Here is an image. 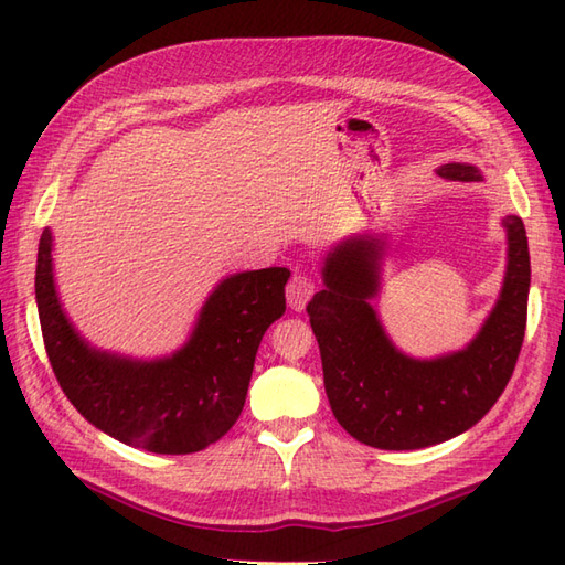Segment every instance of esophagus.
I'll return each mask as SVG.
<instances>
[{"label":"esophagus","mask_w":565,"mask_h":565,"mask_svg":"<svg viewBox=\"0 0 565 565\" xmlns=\"http://www.w3.org/2000/svg\"><path fill=\"white\" fill-rule=\"evenodd\" d=\"M312 291H315V284L308 277V274L296 271L294 277H291V281H288V286H286L288 306H291L294 310H303L306 303L310 300V296H312Z\"/></svg>","instance_id":"1"}]
</instances>
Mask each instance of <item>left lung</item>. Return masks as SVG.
<instances>
[{"instance_id": "obj_1", "label": "left lung", "mask_w": 565, "mask_h": 565, "mask_svg": "<svg viewBox=\"0 0 565 565\" xmlns=\"http://www.w3.org/2000/svg\"><path fill=\"white\" fill-rule=\"evenodd\" d=\"M448 180H481L475 166L438 168ZM508 269L501 298L471 344L416 361L390 342L371 306L383 243L356 235L322 267L324 288L308 303L320 344L324 392L349 436L380 450H418L479 424L503 395L527 327L530 247L520 216H505Z\"/></svg>"}]
</instances>
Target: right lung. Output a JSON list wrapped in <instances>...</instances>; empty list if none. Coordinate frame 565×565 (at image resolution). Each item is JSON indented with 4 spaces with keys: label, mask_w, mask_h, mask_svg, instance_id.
Wrapping results in <instances>:
<instances>
[{
    "label": "right lung",
    "mask_w": 565,
    "mask_h": 565,
    "mask_svg": "<svg viewBox=\"0 0 565 565\" xmlns=\"http://www.w3.org/2000/svg\"><path fill=\"white\" fill-rule=\"evenodd\" d=\"M286 267L233 274L209 296L190 342L161 361L90 349L52 279V235L38 245L35 300L47 359L67 399L115 440L159 455L200 452L238 422L257 347L286 310Z\"/></svg>",
    "instance_id": "right-lung-1"
}]
</instances>
